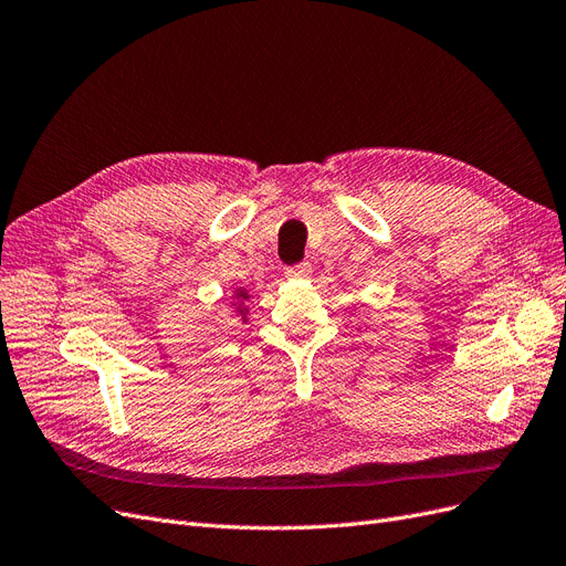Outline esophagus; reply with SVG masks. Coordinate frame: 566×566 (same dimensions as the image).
I'll use <instances>...</instances> for the list:
<instances>
[{
    "label": "esophagus",
    "mask_w": 566,
    "mask_h": 566,
    "mask_svg": "<svg viewBox=\"0 0 566 566\" xmlns=\"http://www.w3.org/2000/svg\"><path fill=\"white\" fill-rule=\"evenodd\" d=\"M285 274L290 279H306L311 274V264L308 262H300V264H290L285 266Z\"/></svg>",
    "instance_id": "1"
}]
</instances>
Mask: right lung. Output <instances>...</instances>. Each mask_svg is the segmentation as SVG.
I'll return each instance as SVG.
<instances>
[{
  "mask_svg": "<svg viewBox=\"0 0 566 566\" xmlns=\"http://www.w3.org/2000/svg\"><path fill=\"white\" fill-rule=\"evenodd\" d=\"M239 297H245V292H239ZM241 311V308H239Z\"/></svg>",
  "mask_w": 566,
  "mask_h": 566,
  "instance_id": "obj_1",
  "label": "right lung"
}]
</instances>
